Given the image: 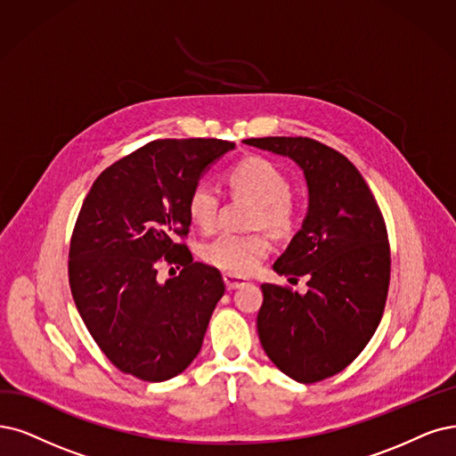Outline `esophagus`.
Returning a JSON list of instances; mask_svg holds the SVG:
<instances>
[{
	"label": "esophagus",
	"mask_w": 456,
	"mask_h": 456,
	"mask_svg": "<svg viewBox=\"0 0 456 456\" xmlns=\"http://www.w3.org/2000/svg\"><path fill=\"white\" fill-rule=\"evenodd\" d=\"M224 281H225V288H227L229 291H232V289H239V288H242V285H246V283H248V281H246V278L232 276V274H224Z\"/></svg>",
	"instance_id": "esophagus-1"
}]
</instances>
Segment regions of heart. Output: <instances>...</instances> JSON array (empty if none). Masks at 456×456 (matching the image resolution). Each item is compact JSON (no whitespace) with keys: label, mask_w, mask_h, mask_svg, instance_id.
<instances>
[{"label":"heart","mask_w":456,"mask_h":456,"mask_svg":"<svg viewBox=\"0 0 456 456\" xmlns=\"http://www.w3.org/2000/svg\"><path fill=\"white\" fill-rule=\"evenodd\" d=\"M231 188L257 202L254 225L265 227L274 237H291L300 224L298 208L293 202L291 183L281 168L271 159L251 156L229 167ZM219 191L210 183L200 182L190 191L188 216L191 222L210 231L217 222ZM271 254V240L263 232L239 234L224 232L202 244L200 257L207 265L232 276H249Z\"/></svg>","instance_id":"obj_1"}]
</instances>
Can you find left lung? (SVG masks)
I'll use <instances>...</instances> for the list:
<instances>
[{
	"label": "left lung",
	"mask_w": 456,
	"mask_h": 456,
	"mask_svg": "<svg viewBox=\"0 0 456 456\" xmlns=\"http://www.w3.org/2000/svg\"><path fill=\"white\" fill-rule=\"evenodd\" d=\"M291 158L305 171L308 216L274 263L283 276H308V293L263 283L259 340L285 376L327 379L359 357L385 310L391 248L368 183L340 151L308 137L246 139Z\"/></svg>",
	"instance_id": "8db88e82"
}]
</instances>
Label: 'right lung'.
<instances>
[{"label":"right lung","mask_w":456,"mask_h":456,"mask_svg":"<svg viewBox=\"0 0 456 456\" xmlns=\"http://www.w3.org/2000/svg\"><path fill=\"white\" fill-rule=\"evenodd\" d=\"M232 148L222 139L151 141L107 167L82 202L69 246L71 293L92 338L124 374L171 379L200 351L225 283L178 239L191 225L190 191ZM159 264L183 271L161 284Z\"/></svg>","instance_id":"right-lung-1"}]
</instances>
